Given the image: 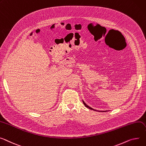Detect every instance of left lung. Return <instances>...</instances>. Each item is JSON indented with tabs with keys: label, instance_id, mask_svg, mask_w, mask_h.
I'll return each mask as SVG.
<instances>
[{
	"label": "left lung",
	"instance_id": "obj_1",
	"mask_svg": "<svg viewBox=\"0 0 146 146\" xmlns=\"http://www.w3.org/2000/svg\"><path fill=\"white\" fill-rule=\"evenodd\" d=\"M83 104H84V106L86 107V108H89V109H90V110H94V111H98V110H94V109H93V108H90V107H89L88 105H87L86 104V103L83 101Z\"/></svg>",
	"mask_w": 146,
	"mask_h": 146
}]
</instances>
